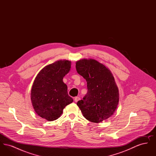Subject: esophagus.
I'll list each match as a JSON object with an SVG mask.
<instances>
[{
  "mask_svg": "<svg viewBox=\"0 0 156 156\" xmlns=\"http://www.w3.org/2000/svg\"><path fill=\"white\" fill-rule=\"evenodd\" d=\"M80 97H75L74 98V101L75 102H78V101H80Z\"/></svg>",
  "mask_w": 156,
  "mask_h": 156,
  "instance_id": "1",
  "label": "esophagus"
}]
</instances>
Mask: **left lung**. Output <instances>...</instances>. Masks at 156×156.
<instances>
[{
    "instance_id": "1",
    "label": "left lung",
    "mask_w": 156,
    "mask_h": 156,
    "mask_svg": "<svg viewBox=\"0 0 156 156\" xmlns=\"http://www.w3.org/2000/svg\"><path fill=\"white\" fill-rule=\"evenodd\" d=\"M77 73L87 82L88 92L76 105L90 122L99 123L110 118L119 103V90L109 69L96 60L76 62Z\"/></svg>"
}]
</instances>
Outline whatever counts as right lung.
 Returning <instances> with one entry per match:
<instances>
[{
    "instance_id": "right-lung-1",
    "label": "right lung",
    "mask_w": 156,
    "mask_h": 156,
    "mask_svg": "<svg viewBox=\"0 0 156 156\" xmlns=\"http://www.w3.org/2000/svg\"><path fill=\"white\" fill-rule=\"evenodd\" d=\"M71 68V61L59 60L43 68L37 74L31 90L34 111L48 121L58 119L65 107L73 99L62 79Z\"/></svg>"
}]
</instances>
